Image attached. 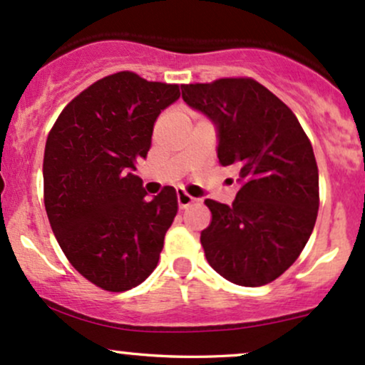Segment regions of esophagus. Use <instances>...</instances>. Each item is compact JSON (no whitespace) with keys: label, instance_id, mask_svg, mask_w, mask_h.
<instances>
[{"label":"esophagus","instance_id":"obj_1","mask_svg":"<svg viewBox=\"0 0 365 365\" xmlns=\"http://www.w3.org/2000/svg\"><path fill=\"white\" fill-rule=\"evenodd\" d=\"M177 200H178V207L180 209H187L192 202H195L194 197L188 195L187 192H183V190H178L177 192Z\"/></svg>","mask_w":365,"mask_h":365}]
</instances>
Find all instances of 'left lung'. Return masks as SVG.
<instances>
[{"label":"left lung","instance_id":"obj_1","mask_svg":"<svg viewBox=\"0 0 365 365\" xmlns=\"http://www.w3.org/2000/svg\"><path fill=\"white\" fill-rule=\"evenodd\" d=\"M182 98L220 132L221 166H235L232 206L206 199L200 244L212 269L240 287L279 278L311 237L319 209L312 144L290 108L250 77L185 83Z\"/></svg>","mask_w":365,"mask_h":365}]
</instances>
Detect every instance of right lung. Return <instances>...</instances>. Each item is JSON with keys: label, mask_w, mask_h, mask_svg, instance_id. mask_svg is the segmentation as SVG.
Returning a JSON list of instances; mask_svg holds the SVG:
<instances>
[{"label": "right lung", "mask_w": 365, "mask_h": 365, "mask_svg": "<svg viewBox=\"0 0 365 365\" xmlns=\"http://www.w3.org/2000/svg\"><path fill=\"white\" fill-rule=\"evenodd\" d=\"M178 98V83L125 70L75 96L48 133L49 225L70 264L106 292L130 290L153 273L177 216L175 188L145 199L132 171L148 156L159 113Z\"/></svg>", "instance_id": "obj_1"}]
</instances>
